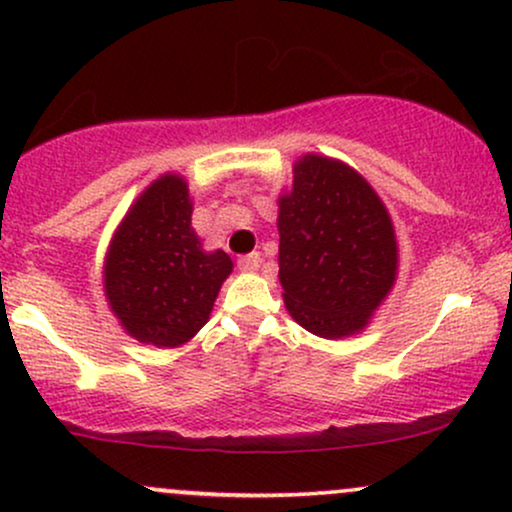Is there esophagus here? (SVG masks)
Here are the masks:
<instances>
[{
    "mask_svg": "<svg viewBox=\"0 0 512 512\" xmlns=\"http://www.w3.org/2000/svg\"><path fill=\"white\" fill-rule=\"evenodd\" d=\"M260 262H262V257H260V252H250V255H243L238 260V267L243 269V272H255L257 267H260Z\"/></svg>",
    "mask_w": 512,
    "mask_h": 512,
    "instance_id": "obj_1",
    "label": "esophagus"
}]
</instances>
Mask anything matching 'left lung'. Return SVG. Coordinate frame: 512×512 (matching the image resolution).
Masks as SVG:
<instances>
[{"instance_id":"8db88e82","label":"left lung","mask_w":512,"mask_h":512,"mask_svg":"<svg viewBox=\"0 0 512 512\" xmlns=\"http://www.w3.org/2000/svg\"><path fill=\"white\" fill-rule=\"evenodd\" d=\"M276 204L279 281L293 320L322 339L366 330L399 267L383 199L349 163L305 154Z\"/></svg>"}]
</instances>
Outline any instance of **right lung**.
I'll return each mask as SVG.
<instances>
[{
    "instance_id": "right-lung-1",
    "label": "right lung",
    "mask_w": 512,
    "mask_h": 512,
    "mask_svg": "<svg viewBox=\"0 0 512 512\" xmlns=\"http://www.w3.org/2000/svg\"><path fill=\"white\" fill-rule=\"evenodd\" d=\"M180 173H163L134 199L103 262L105 301L129 337L175 349L207 325L233 272L223 250H204Z\"/></svg>"
}]
</instances>
